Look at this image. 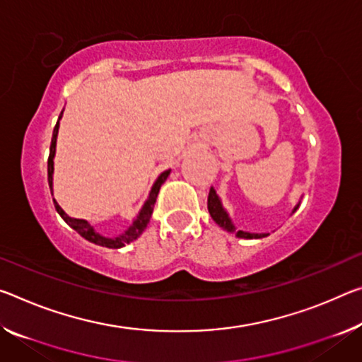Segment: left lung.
<instances>
[{
  "instance_id": "obj_1",
  "label": "left lung",
  "mask_w": 362,
  "mask_h": 362,
  "mask_svg": "<svg viewBox=\"0 0 362 362\" xmlns=\"http://www.w3.org/2000/svg\"><path fill=\"white\" fill-rule=\"evenodd\" d=\"M298 206H300V204H296L295 211L298 209ZM208 209H209V214L212 217V221H214L217 226H221L222 228H226L227 232H233L240 238H250L251 240V238H262V237H267V235H269V233L266 235V233H250V232H243V230H235L233 223H232L230 219H228L227 212L223 211L222 204L219 202V197H217V194H216L214 188H211V190H209Z\"/></svg>"
}]
</instances>
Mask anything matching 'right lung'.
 Wrapping results in <instances>:
<instances>
[{
	"label": "right lung",
	"mask_w": 362,
	"mask_h": 362,
	"mask_svg": "<svg viewBox=\"0 0 362 362\" xmlns=\"http://www.w3.org/2000/svg\"><path fill=\"white\" fill-rule=\"evenodd\" d=\"M62 117V112L59 119ZM59 119H57V124L53 130V139H51V146H49V158H48V183H49V188L53 190V158H54V151H56V139H57V130H59ZM170 174V169L164 170L163 174L158 177V180L154 182V185L150 192V197H148L146 203L143 204V208L140 211V214L136 216V219L134 221V223L129 227L127 232H124L122 235H119V237H114V238H106V237H101L100 233L95 232V228L90 226L87 221L83 219H72V217H69L64 211L61 209V206L57 204L54 199V208L56 211L59 212V216L62 219L66 221L67 226H71L74 230H76L78 235H82L85 240H88V242L95 243V245H100V246H105V248H112V250H117V248H122L130 242H134L140 237L145 230L148 223H150L151 219V214H153V208H154V203H156V198H158V193L160 190V185L165 182Z\"/></svg>",
	"instance_id": "obj_1"
}]
</instances>
